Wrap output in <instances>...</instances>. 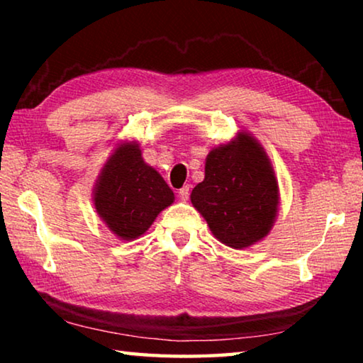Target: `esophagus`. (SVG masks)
<instances>
[{"label": "esophagus", "mask_w": 363, "mask_h": 363, "mask_svg": "<svg viewBox=\"0 0 363 363\" xmlns=\"http://www.w3.org/2000/svg\"><path fill=\"white\" fill-rule=\"evenodd\" d=\"M189 196H190V189H189V186H184V187L179 190V199H181L182 201H186V200H189Z\"/></svg>", "instance_id": "obj_1"}]
</instances>
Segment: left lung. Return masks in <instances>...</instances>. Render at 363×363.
Returning a JSON list of instances; mask_svg holds the SVG:
<instances>
[{
    "instance_id": "left-lung-1",
    "label": "left lung",
    "mask_w": 363,
    "mask_h": 363,
    "mask_svg": "<svg viewBox=\"0 0 363 363\" xmlns=\"http://www.w3.org/2000/svg\"><path fill=\"white\" fill-rule=\"evenodd\" d=\"M190 200L219 242L247 248L274 224L279 184L262 147L240 134L208 153L205 179L196 184Z\"/></svg>"
}]
</instances>
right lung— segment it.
<instances>
[{"instance_id": "obj_1", "label": "right lung", "mask_w": 363, "mask_h": 363, "mask_svg": "<svg viewBox=\"0 0 363 363\" xmlns=\"http://www.w3.org/2000/svg\"><path fill=\"white\" fill-rule=\"evenodd\" d=\"M173 200V190L144 162L138 144H125L115 150L94 192L97 213L121 240L143 235Z\"/></svg>"}]
</instances>
